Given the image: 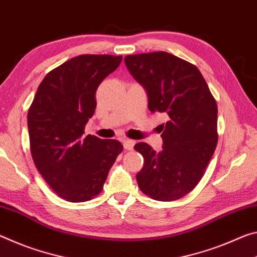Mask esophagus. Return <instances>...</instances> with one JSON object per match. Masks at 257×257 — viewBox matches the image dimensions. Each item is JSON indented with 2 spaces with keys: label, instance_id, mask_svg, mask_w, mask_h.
<instances>
[{
  "label": "esophagus",
  "instance_id": "34e87169",
  "mask_svg": "<svg viewBox=\"0 0 257 257\" xmlns=\"http://www.w3.org/2000/svg\"><path fill=\"white\" fill-rule=\"evenodd\" d=\"M134 145H136V141H133V140H124L123 141V146L126 150H133Z\"/></svg>",
  "mask_w": 257,
  "mask_h": 257
}]
</instances>
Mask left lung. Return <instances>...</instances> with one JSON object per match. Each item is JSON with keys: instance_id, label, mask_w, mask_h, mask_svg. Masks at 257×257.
I'll use <instances>...</instances> for the list:
<instances>
[{"instance_id": "1", "label": "left lung", "mask_w": 257, "mask_h": 257, "mask_svg": "<svg viewBox=\"0 0 257 257\" xmlns=\"http://www.w3.org/2000/svg\"><path fill=\"white\" fill-rule=\"evenodd\" d=\"M126 68L144 87L151 112L166 113L163 149L140 142V190L159 201L182 198L203 178L217 145V106L196 66L167 52L126 56Z\"/></svg>"}]
</instances>
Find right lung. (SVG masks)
<instances>
[{"label":"right lung","mask_w":257,"mask_h":257,"mask_svg":"<svg viewBox=\"0 0 257 257\" xmlns=\"http://www.w3.org/2000/svg\"><path fill=\"white\" fill-rule=\"evenodd\" d=\"M121 59L108 54L71 58L46 75L29 108L33 161L52 190L71 203L99 195L123 151L117 140L84 137L96 107V90Z\"/></svg>","instance_id":"add662e5"}]
</instances>
